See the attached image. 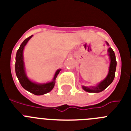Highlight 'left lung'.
<instances>
[{
	"instance_id": "obj_1",
	"label": "left lung",
	"mask_w": 131,
	"mask_h": 131,
	"mask_svg": "<svg viewBox=\"0 0 131 131\" xmlns=\"http://www.w3.org/2000/svg\"><path fill=\"white\" fill-rule=\"evenodd\" d=\"M107 45L109 44L106 42ZM108 55L110 56V68H109V72L107 74V77L105 78L104 80L100 82L99 84L96 86H92V87H88V86H83V90L88 92H100L103 91L106 89L107 86L113 82L114 77L115 75V70H116L117 62L115 60V55L114 51L112 50V48H108Z\"/></svg>"
}]
</instances>
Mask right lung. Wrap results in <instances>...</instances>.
Listing matches in <instances>:
<instances>
[{"label": "right lung", "instance_id": "right-lung-1", "mask_svg": "<svg viewBox=\"0 0 131 131\" xmlns=\"http://www.w3.org/2000/svg\"><path fill=\"white\" fill-rule=\"evenodd\" d=\"M32 37L33 35L27 38L26 39L24 40V42L21 44L20 47L16 53L15 69H16V76L18 77L21 85L24 89L30 92L31 93L34 94L35 95H42L46 93H48L52 90L56 83V79L60 71H61V69H58L54 75L52 81L49 82V83L38 84V83L32 82L31 80L29 79L28 77L26 75L25 68H24L23 51H24V48L26 44Z\"/></svg>", "mask_w": 131, "mask_h": 131}]
</instances>
